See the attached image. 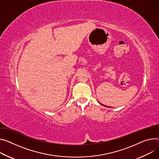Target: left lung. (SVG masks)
<instances>
[{
  "instance_id": "8db88e82",
  "label": "left lung",
  "mask_w": 159,
  "mask_h": 159,
  "mask_svg": "<svg viewBox=\"0 0 159 159\" xmlns=\"http://www.w3.org/2000/svg\"><path fill=\"white\" fill-rule=\"evenodd\" d=\"M105 107H106V106H105Z\"/></svg>"
}]
</instances>
